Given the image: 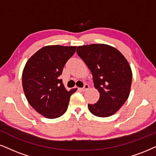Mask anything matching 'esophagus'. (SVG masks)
Masks as SVG:
<instances>
[{"mask_svg": "<svg viewBox=\"0 0 156 156\" xmlns=\"http://www.w3.org/2000/svg\"><path fill=\"white\" fill-rule=\"evenodd\" d=\"M88 88H89V86H88V84H85V85H84V86H83V88H80V89L82 91H85V90H88Z\"/></svg>", "mask_w": 156, "mask_h": 156, "instance_id": "34e87169", "label": "esophagus"}]
</instances>
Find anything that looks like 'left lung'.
Here are the masks:
<instances>
[{
	"label": "left lung",
	"instance_id": "obj_1",
	"mask_svg": "<svg viewBox=\"0 0 156 156\" xmlns=\"http://www.w3.org/2000/svg\"><path fill=\"white\" fill-rule=\"evenodd\" d=\"M76 52L90 69L94 87L100 93L98 101L88 104V109L99 117L112 116L130 92L133 73L127 60L117 49L104 44L78 47Z\"/></svg>",
	"mask_w": 156,
	"mask_h": 156
}]
</instances>
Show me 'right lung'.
Segmentation results:
<instances>
[{"instance_id": "right-lung-1", "label": "right lung", "mask_w": 156, "mask_h": 156, "mask_svg": "<svg viewBox=\"0 0 156 156\" xmlns=\"http://www.w3.org/2000/svg\"><path fill=\"white\" fill-rule=\"evenodd\" d=\"M76 47L50 45L42 47L29 58L22 73L26 98L36 111L48 119L62 116L68 109L70 96L59 77Z\"/></svg>"}]
</instances>
